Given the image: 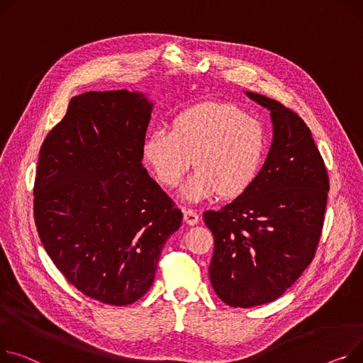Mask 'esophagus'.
<instances>
[{
    "label": "esophagus",
    "instance_id": "1",
    "mask_svg": "<svg viewBox=\"0 0 363 363\" xmlns=\"http://www.w3.org/2000/svg\"><path fill=\"white\" fill-rule=\"evenodd\" d=\"M184 220H185V223H188V225H197L199 220H200V217H199V214H197L196 210L184 207Z\"/></svg>",
    "mask_w": 363,
    "mask_h": 363
}]
</instances>
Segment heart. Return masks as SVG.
Returning <instances> with one entry per match:
<instances>
[{
	"instance_id": "obj_1",
	"label": "heart",
	"mask_w": 363,
	"mask_h": 363,
	"mask_svg": "<svg viewBox=\"0 0 363 363\" xmlns=\"http://www.w3.org/2000/svg\"><path fill=\"white\" fill-rule=\"evenodd\" d=\"M267 152L261 121L232 104L192 106L157 128L143 143L141 156L156 179L174 188L191 166L196 174L185 185L186 200L236 199L255 182Z\"/></svg>"
}]
</instances>
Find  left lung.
Masks as SVG:
<instances>
[{"label": "left lung", "instance_id": "1", "mask_svg": "<svg viewBox=\"0 0 363 363\" xmlns=\"http://www.w3.org/2000/svg\"><path fill=\"white\" fill-rule=\"evenodd\" d=\"M247 94L272 112L270 152L247 192L203 214L214 238L210 281L233 308L273 302L301 277L320 242L330 189L303 119L274 99Z\"/></svg>", "mask_w": 363, "mask_h": 363}]
</instances>
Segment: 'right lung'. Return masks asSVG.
Returning a JSON list of instances; mask_svg holds the SVG:
<instances>
[{
  "mask_svg": "<svg viewBox=\"0 0 363 363\" xmlns=\"http://www.w3.org/2000/svg\"><path fill=\"white\" fill-rule=\"evenodd\" d=\"M152 106L125 89L76 96L39 152L33 213L42 245L72 286L106 305L149 291L182 223L141 163Z\"/></svg>",
  "mask_w": 363,
  "mask_h": 363,
  "instance_id": "1",
  "label": "right lung"
}]
</instances>
